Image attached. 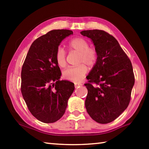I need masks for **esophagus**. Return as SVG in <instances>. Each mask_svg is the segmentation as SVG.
<instances>
[{
	"label": "esophagus",
	"mask_w": 149,
	"mask_h": 149,
	"mask_svg": "<svg viewBox=\"0 0 149 149\" xmlns=\"http://www.w3.org/2000/svg\"><path fill=\"white\" fill-rule=\"evenodd\" d=\"M82 84H79V83H75V87L77 88L79 86H81Z\"/></svg>",
	"instance_id": "34e87169"
}]
</instances>
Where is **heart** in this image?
<instances>
[{
  "label": "heart",
  "instance_id": "b5f03b06",
  "mask_svg": "<svg viewBox=\"0 0 149 149\" xmlns=\"http://www.w3.org/2000/svg\"><path fill=\"white\" fill-rule=\"evenodd\" d=\"M68 47L71 50L79 52L77 66L69 67L62 72V76L65 79L77 81L87 74L88 68L93 67L97 64L99 59L97 50L94 47H89V42L82 37H75L69 42ZM55 60L60 67L63 68L66 64L65 52L61 47H58L55 53Z\"/></svg>",
  "mask_w": 149,
  "mask_h": 149
}]
</instances>
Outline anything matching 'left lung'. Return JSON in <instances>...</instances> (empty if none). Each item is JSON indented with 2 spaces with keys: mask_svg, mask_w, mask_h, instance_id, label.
<instances>
[{
  "mask_svg": "<svg viewBox=\"0 0 149 149\" xmlns=\"http://www.w3.org/2000/svg\"><path fill=\"white\" fill-rule=\"evenodd\" d=\"M92 40L99 59L85 84V108L93 120L110 123L127 108L135 84L133 66L127 55L112 35L103 30L81 31ZM95 85L94 86V85Z\"/></svg>",
  "mask_w": 149,
  "mask_h": 149,
  "instance_id": "obj_1",
  "label": "left lung"
}]
</instances>
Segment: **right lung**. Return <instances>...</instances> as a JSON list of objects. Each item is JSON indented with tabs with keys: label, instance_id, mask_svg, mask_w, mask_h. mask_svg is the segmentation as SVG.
<instances>
[{
	"label": "right lung",
	"instance_id": "add662e5",
	"mask_svg": "<svg viewBox=\"0 0 149 149\" xmlns=\"http://www.w3.org/2000/svg\"><path fill=\"white\" fill-rule=\"evenodd\" d=\"M73 34L68 29H54L37 38L30 47L21 72V92L29 112L46 123L64 114L74 84L60 80L61 72L55 60L63 39Z\"/></svg>",
	"mask_w": 149,
	"mask_h": 149
}]
</instances>
